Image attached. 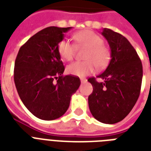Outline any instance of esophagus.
<instances>
[{"instance_id": "34e87169", "label": "esophagus", "mask_w": 151, "mask_h": 151, "mask_svg": "<svg viewBox=\"0 0 151 151\" xmlns=\"http://www.w3.org/2000/svg\"><path fill=\"white\" fill-rule=\"evenodd\" d=\"M81 83H85L86 81H87V79H86V78H81Z\"/></svg>"}]
</instances>
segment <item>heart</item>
Segmentation results:
<instances>
[{"label": "heart", "instance_id": "obj_1", "mask_svg": "<svg viewBox=\"0 0 151 151\" xmlns=\"http://www.w3.org/2000/svg\"><path fill=\"white\" fill-rule=\"evenodd\" d=\"M73 39L78 46L88 48L85 55V61L75 62L66 67L67 73L78 77H85L94 72L95 68L103 70L110 63L111 51L103 45L100 36L89 29L78 32L73 35ZM57 50L62 59L70 61L74 58L76 48L68 40L63 39L57 45Z\"/></svg>", "mask_w": 151, "mask_h": 151}]
</instances>
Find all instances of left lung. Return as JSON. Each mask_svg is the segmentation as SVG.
Returning <instances> with one entry per match:
<instances>
[{
    "instance_id": "8db88e82",
    "label": "left lung",
    "mask_w": 151,
    "mask_h": 151,
    "mask_svg": "<svg viewBox=\"0 0 151 151\" xmlns=\"http://www.w3.org/2000/svg\"><path fill=\"white\" fill-rule=\"evenodd\" d=\"M111 59L104 72L88 79L93 87L88 96L92 116L105 124H115L129 114L140 94L143 66L133 46L123 35L104 28Z\"/></svg>"
}]
</instances>
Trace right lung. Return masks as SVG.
<instances>
[{
  "label": "right lung",
  "instance_id": "1",
  "mask_svg": "<svg viewBox=\"0 0 151 151\" xmlns=\"http://www.w3.org/2000/svg\"><path fill=\"white\" fill-rule=\"evenodd\" d=\"M71 27H49L32 36L18 52L14 81L25 106L41 120L51 121L66 113L80 78L63 76L65 67L57 45Z\"/></svg>",
  "mask_w": 151,
  "mask_h": 151
}]
</instances>
